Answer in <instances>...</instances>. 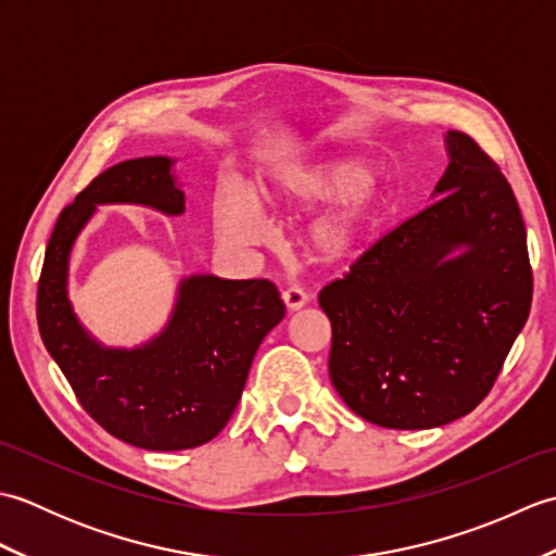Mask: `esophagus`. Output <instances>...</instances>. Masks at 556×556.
<instances>
[{"mask_svg": "<svg viewBox=\"0 0 556 556\" xmlns=\"http://www.w3.org/2000/svg\"><path fill=\"white\" fill-rule=\"evenodd\" d=\"M308 299H311V293L305 291L301 285H291V287H287V291H285V303H287L289 311L303 308V305L308 303Z\"/></svg>", "mask_w": 556, "mask_h": 556, "instance_id": "34e87169", "label": "esophagus"}]
</instances>
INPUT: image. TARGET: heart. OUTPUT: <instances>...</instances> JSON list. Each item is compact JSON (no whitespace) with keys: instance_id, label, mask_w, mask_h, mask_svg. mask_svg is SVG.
<instances>
[{"instance_id":"1","label":"heart","mask_w":556,"mask_h":556,"mask_svg":"<svg viewBox=\"0 0 556 556\" xmlns=\"http://www.w3.org/2000/svg\"><path fill=\"white\" fill-rule=\"evenodd\" d=\"M365 176H368V172L358 162L315 164V167L293 169L281 176L269 191V198L289 205H313L320 203V200L341 198L353 190L354 193L332 215L317 222V227L313 229L315 245L325 255L337 257L356 243L365 224L370 219L372 198L365 191H356L365 181ZM215 224L222 239L233 245L263 243L269 233L263 212H260L251 198L236 191V188H224L219 193Z\"/></svg>"}]
</instances>
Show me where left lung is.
<instances>
[{"instance_id": "1", "label": "left lung", "mask_w": 556, "mask_h": 556, "mask_svg": "<svg viewBox=\"0 0 556 556\" xmlns=\"http://www.w3.org/2000/svg\"><path fill=\"white\" fill-rule=\"evenodd\" d=\"M440 195L320 289L329 377L363 420L428 430L473 410L497 382L533 301L526 224L500 164L448 131ZM456 247L465 251L451 253Z\"/></svg>"}]
</instances>
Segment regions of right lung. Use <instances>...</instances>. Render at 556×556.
Here are the masks:
<instances>
[{"label": "right lung", "mask_w": 556, "mask_h": 556, "mask_svg": "<svg viewBox=\"0 0 556 556\" xmlns=\"http://www.w3.org/2000/svg\"><path fill=\"white\" fill-rule=\"evenodd\" d=\"M172 160L138 157L96 176L54 224L38 281V327L83 410L116 440L150 452L210 442L239 406L260 341L287 305L269 279L181 281L167 329L150 344L102 349L78 325L66 299L68 253L100 203H140L181 215Z\"/></svg>", "instance_id": "1"}]
</instances>
